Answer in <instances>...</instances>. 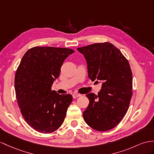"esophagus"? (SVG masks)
<instances>
[{
  "label": "esophagus",
  "mask_w": 154,
  "mask_h": 154,
  "mask_svg": "<svg viewBox=\"0 0 154 154\" xmlns=\"http://www.w3.org/2000/svg\"><path fill=\"white\" fill-rule=\"evenodd\" d=\"M80 96H81V95L79 94V93H74L72 94V97L74 99H76V98H77V97H80Z\"/></svg>",
  "instance_id": "34e87169"
}]
</instances>
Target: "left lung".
Wrapping results in <instances>:
<instances>
[{"mask_svg": "<svg viewBox=\"0 0 154 154\" xmlns=\"http://www.w3.org/2000/svg\"><path fill=\"white\" fill-rule=\"evenodd\" d=\"M77 50L87 61L89 78L103 82L98 95H86L89 103L83 113L84 120L95 130H110L124 118L133 95L132 71L128 60L119 49L106 42Z\"/></svg>", "mask_w": 154, "mask_h": 154, "instance_id": "8db88e82", "label": "left lung"}]
</instances>
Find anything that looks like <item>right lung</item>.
I'll return each instance as SVG.
<instances>
[{
  "label": "right lung",
  "instance_id": "obj_1",
  "mask_svg": "<svg viewBox=\"0 0 154 154\" xmlns=\"http://www.w3.org/2000/svg\"><path fill=\"white\" fill-rule=\"evenodd\" d=\"M74 51L55 47H33L26 52L15 76V90L21 113L32 128L51 133L61 127L68 107L70 94L51 90L65 59Z\"/></svg>",
  "mask_w": 154,
  "mask_h": 154
}]
</instances>
